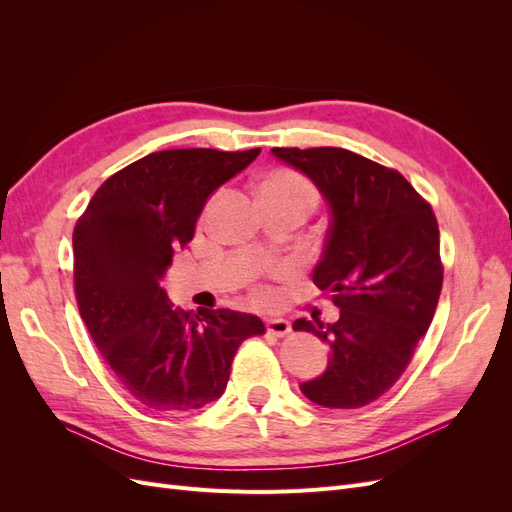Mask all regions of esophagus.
I'll list each match as a JSON object with an SVG mask.
<instances>
[{
  "instance_id": "1",
  "label": "esophagus",
  "mask_w": 512,
  "mask_h": 512,
  "mask_svg": "<svg viewBox=\"0 0 512 512\" xmlns=\"http://www.w3.org/2000/svg\"><path fill=\"white\" fill-rule=\"evenodd\" d=\"M267 331L275 337H284L292 331V324L286 318H267Z\"/></svg>"
}]
</instances>
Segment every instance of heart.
I'll return each mask as SVG.
<instances>
[{"label": "heart", "instance_id": "1", "mask_svg": "<svg viewBox=\"0 0 512 512\" xmlns=\"http://www.w3.org/2000/svg\"><path fill=\"white\" fill-rule=\"evenodd\" d=\"M262 185H271V188H280V190H290V192H301L312 196V190H309V185L294 173H288V170H277V173L269 175Z\"/></svg>", "mask_w": 512, "mask_h": 512}]
</instances>
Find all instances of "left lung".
<instances>
[{"label": "left lung", "mask_w": 512, "mask_h": 512, "mask_svg": "<svg viewBox=\"0 0 512 512\" xmlns=\"http://www.w3.org/2000/svg\"><path fill=\"white\" fill-rule=\"evenodd\" d=\"M312 181L329 207L314 282L339 318L294 320L329 346L327 369L301 382L322 408L352 410L384 395L404 374L436 314L442 290L436 215L397 170L342 147L271 149Z\"/></svg>", "instance_id": "8db88e82"}]
</instances>
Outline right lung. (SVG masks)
I'll list each match as a JSON object with an SVG mask.
<instances>
[{"label":"right lung","mask_w":512,"mask_h":512,"mask_svg":"<svg viewBox=\"0 0 512 512\" xmlns=\"http://www.w3.org/2000/svg\"><path fill=\"white\" fill-rule=\"evenodd\" d=\"M260 149H168L132 162L89 200L74 228V290L102 359L136 401L192 412L222 397L243 339L265 333L232 309L183 312L162 280L194 237L211 194Z\"/></svg>","instance_id":"1"}]
</instances>
